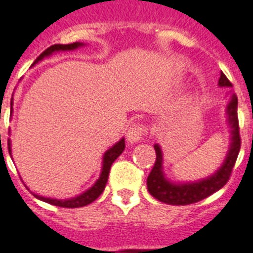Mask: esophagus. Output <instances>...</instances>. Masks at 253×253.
<instances>
[{"label":"esophagus","instance_id":"esophagus-1","mask_svg":"<svg viewBox=\"0 0 253 253\" xmlns=\"http://www.w3.org/2000/svg\"><path fill=\"white\" fill-rule=\"evenodd\" d=\"M146 132V128L141 124H133L130 128L128 129V132H126V139H128V142L130 143H136L137 141L142 138V136Z\"/></svg>","mask_w":253,"mask_h":253}]
</instances>
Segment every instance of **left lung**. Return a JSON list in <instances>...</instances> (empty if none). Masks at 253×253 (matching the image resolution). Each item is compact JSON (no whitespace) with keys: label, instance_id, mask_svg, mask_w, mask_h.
Listing matches in <instances>:
<instances>
[{"label":"left lung","instance_id":"1","mask_svg":"<svg viewBox=\"0 0 253 253\" xmlns=\"http://www.w3.org/2000/svg\"><path fill=\"white\" fill-rule=\"evenodd\" d=\"M218 84L221 87H231L232 84L227 77L221 73ZM238 98L232 95L231 100L227 104V121L231 128V143L225 161L219 169L210 175L207 179H201L199 181L192 183H172L165 176L163 172V153L158 143H155V158L154 167L147 176V189L153 197L159 200L161 203L169 205H189V204L199 203L201 200L207 199L214 192L219 191L230 179L234 165H235L238 154L240 150V136H239V123H238Z\"/></svg>","mask_w":253,"mask_h":253}]
</instances>
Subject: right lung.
Returning <instances> with one entry per match:
<instances>
[{"instance_id": "1", "label": "right lung", "mask_w": 253, "mask_h": 253, "mask_svg": "<svg viewBox=\"0 0 253 253\" xmlns=\"http://www.w3.org/2000/svg\"><path fill=\"white\" fill-rule=\"evenodd\" d=\"M84 44L82 43H73V44H54V45H50L49 48H46L43 53L40 54L39 57L36 58L32 65H35L39 61H42L44 57H48L54 52H61V50H74L80 46H84ZM10 106H13V102ZM9 153L11 154V147H10V141H9ZM125 149V139L121 138L119 142H116L112 147H110L108 150L104 153L103 155V166H102V172H100V176L92 187H90L87 191H84V193H81L77 197H73V199L69 200H57V199H49V197H43V196L36 195V193H32L35 196L36 199L42 200L44 203H48L50 205H56V207H61V208H82L86 207L88 204H91L92 201L98 199L99 196L102 195V192L104 191L106 188L107 180H108V175H110V169L111 166L119 158V155L124 151Z\"/></svg>"}]
</instances>
